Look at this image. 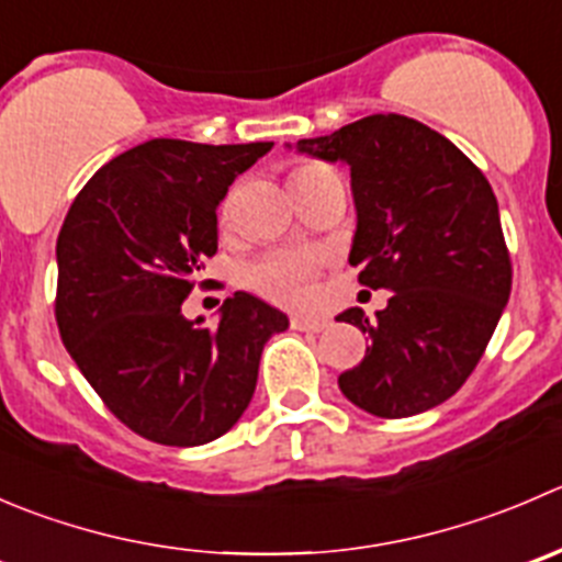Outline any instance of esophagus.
<instances>
[{
	"mask_svg": "<svg viewBox=\"0 0 562 562\" xmlns=\"http://www.w3.org/2000/svg\"><path fill=\"white\" fill-rule=\"evenodd\" d=\"M291 326L299 331H324L329 326V321L315 318V315H293Z\"/></svg>",
	"mask_w": 562,
	"mask_h": 562,
	"instance_id": "obj_1",
	"label": "esophagus"
}]
</instances>
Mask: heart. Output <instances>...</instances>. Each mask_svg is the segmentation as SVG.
I'll use <instances>...</instances> for the list:
<instances>
[{"label": "heart", "instance_id": "b5f03b06", "mask_svg": "<svg viewBox=\"0 0 562 562\" xmlns=\"http://www.w3.org/2000/svg\"><path fill=\"white\" fill-rule=\"evenodd\" d=\"M326 170L331 167L321 165V161H299L291 172L293 187ZM315 271H318V255L304 252V249H277L244 269V285L269 302L296 307V304L307 302L313 293Z\"/></svg>", "mask_w": 562, "mask_h": 562}]
</instances>
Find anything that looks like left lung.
<instances>
[{
    "label": "left lung",
    "instance_id": "obj_1",
    "mask_svg": "<svg viewBox=\"0 0 562 562\" xmlns=\"http://www.w3.org/2000/svg\"><path fill=\"white\" fill-rule=\"evenodd\" d=\"M299 150L346 161L357 203L351 266L390 302L359 326L370 348L340 373L342 395L384 419L448 401L481 362L510 296V252L497 198L481 170L406 114H370L340 131L299 139Z\"/></svg>",
    "mask_w": 562,
    "mask_h": 562
}]
</instances>
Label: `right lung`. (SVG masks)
I'll return each mask as SVG.
<instances>
[{
    "mask_svg": "<svg viewBox=\"0 0 562 562\" xmlns=\"http://www.w3.org/2000/svg\"><path fill=\"white\" fill-rule=\"evenodd\" d=\"M271 145L150 139L103 165L65 216L59 337L103 406L150 442L198 448L231 431L266 340L288 329L280 310L241 291L216 326L181 313L216 255V205Z\"/></svg>",
    "mask_w": 562,
    "mask_h": 562,
    "instance_id": "1",
    "label": "right lung"
}]
</instances>
